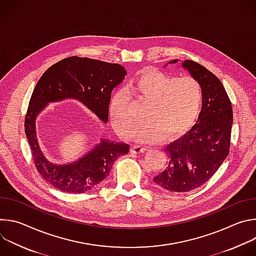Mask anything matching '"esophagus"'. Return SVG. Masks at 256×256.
I'll return each instance as SVG.
<instances>
[{"label":"esophagus","instance_id":"1","mask_svg":"<svg viewBox=\"0 0 256 256\" xmlns=\"http://www.w3.org/2000/svg\"><path fill=\"white\" fill-rule=\"evenodd\" d=\"M147 151V149H146L144 147H142V146H132V149H130V152L132 154H140V153H144Z\"/></svg>","mask_w":256,"mask_h":256}]
</instances>
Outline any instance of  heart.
I'll use <instances>...</instances> for the list:
<instances>
[{"instance_id":"b5f03b06","label":"heart","mask_w":256,"mask_h":256,"mask_svg":"<svg viewBox=\"0 0 256 256\" xmlns=\"http://www.w3.org/2000/svg\"><path fill=\"white\" fill-rule=\"evenodd\" d=\"M128 91L140 101L149 103L147 120L138 132L142 142H157L177 138L196 124L202 102L200 84L192 77L165 74L155 68H144L128 85ZM110 116L118 134L132 138L138 124L130 114V99L124 91L116 92L110 103Z\"/></svg>"}]
</instances>
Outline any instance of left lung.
<instances>
[{"instance_id":"8db88e82","label":"left lung","mask_w":256,"mask_h":256,"mask_svg":"<svg viewBox=\"0 0 256 256\" xmlns=\"http://www.w3.org/2000/svg\"><path fill=\"white\" fill-rule=\"evenodd\" d=\"M182 66L200 84L202 110L192 128L167 146L169 164L154 177L156 184L176 192L202 186L220 168L229 154L233 124L231 101L221 81L194 60H184Z\"/></svg>"}]
</instances>
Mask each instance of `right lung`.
<instances>
[{
  "instance_id": "add662e5",
  "label": "right lung",
  "mask_w": 256,
  "mask_h": 256,
  "mask_svg": "<svg viewBox=\"0 0 256 256\" xmlns=\"http://www.w3.org/2000/svg\"><path fill=\"white\" fill-rule=\"evenodd\" d=\"M126 75L124 68L118 64L70 56L48 68L36 84L25 116V134L36 170L54 188L70 194H82L94 188L108 176L116 160L128 153L130 146L102 138L77 162L52 164L40 148L35 132L36 116L50 102L74 98L107 122L112 92Z\"/></svg>"
}]
</instances>
